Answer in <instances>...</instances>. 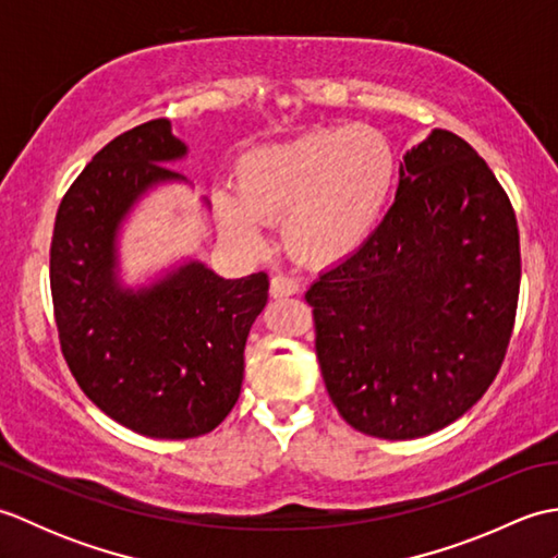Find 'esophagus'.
Masks as SVG:
<instances>
[{
    "label": "esophagus",
    "mask_w": 558,
    "mask_h": 558,
    "mask_svg": "<svg viewBox=\"0 0 558 558\" xmlns=\"http://www.w3.org/2000/svg\"><path fill=\"white\" fill-rule=\"evenodd\" d=\"M298 290H300L298 280H292L290 276H282V272H278V276L270 278V298L282 300V298H290V294H294Z\"/></svg>",
    "instance_id": "34e87169"
}]
</instances>
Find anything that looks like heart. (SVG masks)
I'll return each mask as SVG.
<instances>
[{
  "mask_svg": "<svg viewBox=\"0 0 558 558\" xmlns=\"http://www.w3.org/2000/svg\"><path fill=\"white\" fill-rule=\"evenodd\" d=\"M398 180V156L376 126L318 129L248 150L236 162V196L216 198L222 230L244 242L260 220H282L294 256L330 264L350 256L381 222Z\"/></svg>",
  "mask_w": 558,
  "mask_h": 558,
  "instance_id": "heart-1",
  "label": "heart"
}]
</instances>
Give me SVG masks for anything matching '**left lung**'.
<instances>
[{"mask_svg":"<svg viewBox=\"0 0 558 558\" xmlns=\"http://www.w3.org/2000/svg\"><path fill=\"white\" fill-rule=\"evenodd\" d=\"M518 290L511 201L468 141L434 129L381 225L304 294L342 420L405 441L462 417L501 369Z\"/></svg>","mask_w":558,"mask_h":558,"instance_id":"left-lung-1","label":"left lung"}]
</instances>
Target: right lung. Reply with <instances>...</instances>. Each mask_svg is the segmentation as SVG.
Listing matches in <instances>:
<instances>
[{"label":"right lung","mask_w":558,"mask_h":558,"mask_svg":"<svg viewBox=\"0 0 558 558\" xmlns=\"http://www.w3.org/2000/svg\"><path fill=\"white\" fill-rule=\"evenodd\" d=\"M186 146L150 120L96 153L57 210L50 288L59 345L96 405L153 438H194L228 417L242 390L244 345L268 302V276L225 280L201 260L148 288L117 278V232L148 189L182 182Z\"/></svg>","instance_id":"right-lung-1"}]
</instances>
